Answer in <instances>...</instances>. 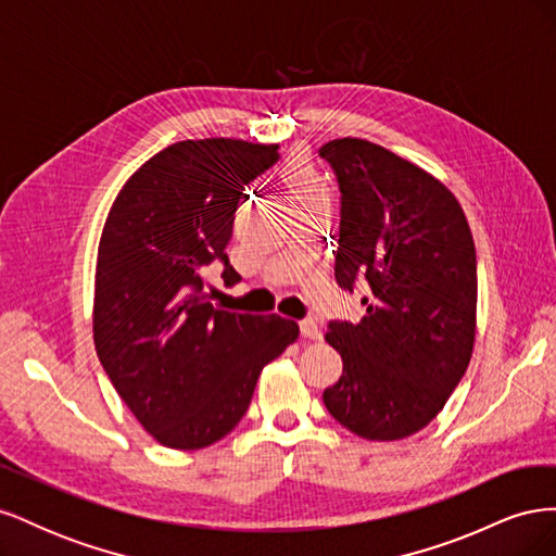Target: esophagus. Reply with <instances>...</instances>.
I'll return each mask as SVG.
<instances>
[{
    "label": "esophagus",
    "mask_w": 556,
    "mask_h": 556,
    "mask_svg": "<svg viewBox=\"0 0 556 556\" xmlns=\"http://www.w3.org/2000/svg\"><path fill=\"white\" fill-rule=\"evenodd\" d=\"M299 329H301V336H304V339H308V341H319V339H323V331H319V327H317V323H315L313 317L301 319Z\"/></svg>",
    "instance_id": "esophagus-1"
}]
</instances>
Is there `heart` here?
Segmentation results:
<instances>
[{"mask_svg": "<svg viewBox=\"0 0 556 556\" xmlns=\"http://www.w3.org/2000/svg\"><path fill=\"white\" fill-rule=\"evenodd\" d=\"M278 180L285 194L290 197L292 206L313 204V201L329 197L323 174L306 153H294L285 160L278 169Z\"/></svg>", "mask_w": 556, "mask_h": 556, "instance_id": "heart-1", "label": "heart"}]
</instances>
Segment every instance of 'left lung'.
<instances>
[{
    "label": "left lung",
    "mask_w": 556,
    "mask_h": 556,
    "mask_svg": "<svg viewBox=\"0 0 556 556\" xmlns=\"http://www.w3.org/2000/svg\"><path fill=\"white\" fill-rule=\"evenodd\" d=\"M319 155L341 188L336 282H368L366 315L325 333L343 376L323 401L366 441L408 439L443 410L473 355V233L445 182L392 150L348 137Z\"/></svg>",
    "instance_id": "left-lung-1"
}]
</instances>
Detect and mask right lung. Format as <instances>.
Wrapping results in <instances>:
<instances>
[{
  "label": "right lung",
  "mask_w": 556,
  "mask_h": 556,
  "mask_svg": "<svg viewBox=\"0 0 556 556\" xmlns=\"http://www.w3.org/2000/svg\"><path fill=\"white\" fill-rule=\"evenodd\" d=\"M276 143L178 141L134 172L97 250L92 333L115 392L157 443L201 450L241 422L262 368L299 336L294 319L215 308L206 274L227 260L245 185ZM248 199V197H245Z\"/></svg>",
  "instance_id": "right-lung-1"
}]
</instances>
